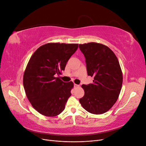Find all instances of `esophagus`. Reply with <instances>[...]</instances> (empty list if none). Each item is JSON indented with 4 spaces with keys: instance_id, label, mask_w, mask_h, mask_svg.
Segmentation results:
<instances>
[{
    "instance_id": "esophagus-1",
    "label": "esophagus",
    "mask_w": 146,
    "mask_h": 146,
    "mask_svg": "<svg viewBox=\"0 0 146 146\" xmlns=\"http://www.w3.org/2000/svg\"><path fill=\"white\" fill-rule=\"evenodd\" d=\"M79 86H79L78 85H77V84H74V87L75 88H78Z\"/></svg>"
}]
</instances>
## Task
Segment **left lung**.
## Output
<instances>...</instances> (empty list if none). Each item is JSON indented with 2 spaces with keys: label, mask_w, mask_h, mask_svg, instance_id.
Segmentation results:
<instances>
[{
  "label": "left lung",
  "mask_w": 146,
  "mask_h": 146,
  "mask_svg": "<svg viewBox=\"0 0 146 146\" xmlns=\"http://www.w3.org/2000/svg\"><path fill=\"white\" fill-rule=\"evenodd\" d=\"M86 59L88 76L93 83L82 85L85 95L79 102L92 114H103L117 101L122 88V73L117 58L110 48L102 44L89 42L79 44Z\"/></svg>",
  "instance_id": "8db88e82"
}]
</instances>
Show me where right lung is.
Masks as SVG:
<instances>
[{
    "instance_id": "right-lung-1",
    "label": "right lung",
    "mask_w": 146,
    "mask_h": 146,
    "mask_svg": "<svg viewBox=\"0 0 146 146\" xmlns=\"http://www.w3.org/2000/svg\"><path fill=\"white\" fill-rule=\"evenodd\" d=\"M78 45L47 43L31 56L24 74V88L32 107L44 116L58 115L71 96L73 82H63L56 76L64 70Z\"/></svg>"
}]
</instances>
